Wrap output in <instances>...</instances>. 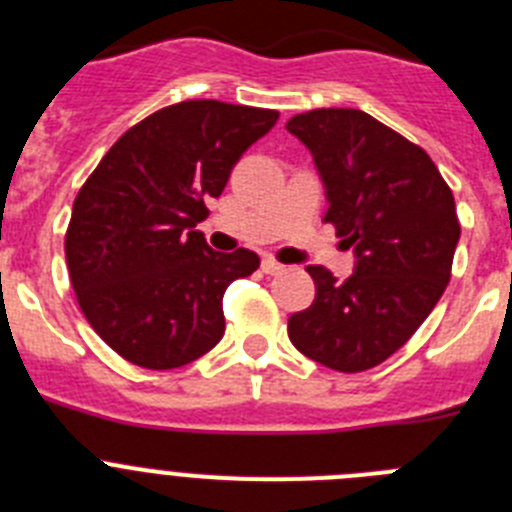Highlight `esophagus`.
Segmentation results:
<instances>
[{"mask_svg":"<svg viewBox=\"0 0 512 512\" xmlns=\"http://www.w3.org/2000/svg\"><path fill=\"white\" fill-rule=\"evenodd\" d=\"M261 271H264V274H282L284 266L279 264V261L271 259V256H266V259L261 261Z\"/></svg>","mask_w":512,"mask_h":512,"instance_id":"esophagus-1","label":"esophagus"}]
</instances>
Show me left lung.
I'll return each mask as SVG.
<instances>
[{
    "instance_id": "1",
    "label": "left lung",
    "mask_w": 512,
    "mask_h": 512,
    "mask_svg": "<svg viewBox=\"0 0 512 512\" xmlns=\"http://www.w3.org/2000/svg\"><path fill=\"white\" fill-rule=\"evenodd\" d=\"M287 130L312 153L323 220L356 259L346 282L307 266L315 300L289 318V341L328 369L366 372L408 343L449 284L454 194L423 148L361 110H312Z\"/></svg>"
}]
</instances>
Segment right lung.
<instances>
[{
    "instance_id": "right-lung-1",
    "label": "right lung",
    "mask_w": 512,
    "mask_h": 512,
    "mask_svg": "<svg viewBox=\"0 0 512 512\" xmlns=\"http://www.w3.org/2000/svg\"><path fill=\"white\" fill-rule=\"evenodd\" d=\"M277 120V110L217 99L171 104L122 135L76 194L71 284L84 318L122 359L176 369L223 338L225 289L259 269V256L212 251L197 223Z\"/></svg>"
}]
</instances>
